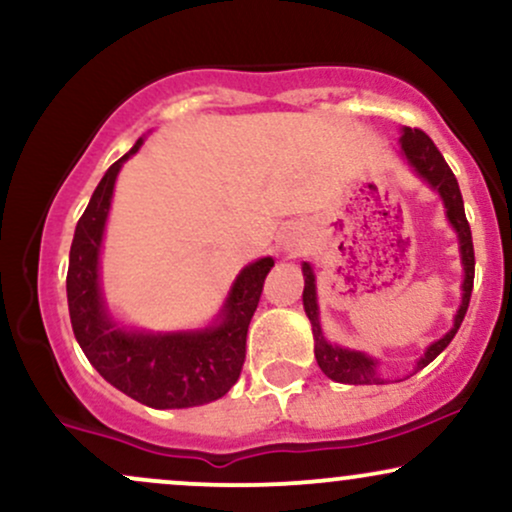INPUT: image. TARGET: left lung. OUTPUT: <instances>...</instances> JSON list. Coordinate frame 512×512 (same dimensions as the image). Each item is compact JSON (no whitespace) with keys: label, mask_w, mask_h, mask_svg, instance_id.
<instances>
[{"label":"left lung","mask_w":512,"mask_h":512,"mask_svg":"<svg viewBox=\"0 0 512 512\" xmlns=\"http://www.w3.org/2000/svg\"><path fill=\"white\" fill-rule=\"evenodd\" d=\"M402 151L411 163V168L424 178L433 190L440 192L445 204V214H448V221L455 228L457 240H460V252H462V267H464V281H462V303L460 310L455 315V325L452 330L445 334L443 339L433 342L426 349V354L419 358L416 363V370L426 368L428 363L436 358L440 351L445 349L452 342L457 330H460L464 315H467L469 298H472V286H474V245H472V231H469L467 216H464V202L460 185H457L455 173H452L448 163H445L443 154L438 151V146L431 142L426 132L421 129L404 127L402 134ZM303 276H305V289H303V308L305 315H308L310 325H313V337H315V358L317 366L322 368V373L327 378L337 380V383L346 385H383L385 380L378 375V361L361 354V351L342 349V346H332L322 337L320 327V310H317V291H315V274L310 269L308 262H303Z\"/></svg>","instance_id":"obj_1"}]
</instances>
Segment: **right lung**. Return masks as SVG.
<instances>
[{"label": "right lung", "instance_id": "obj_1", "mask_svg": "<svg viewBox=\"0 0 512 512\" xmlns=\"http://www.w3.org/2000/svg\"><path fill=\"white\" fill-rule=\"evenodd\" d=\"M142 139L105 170L91 202L76 223L69 250L67 301L76 342L110 385L154 409H185L214 402L238 383L245 363V337L272 257L248 264L231 286L216 325L199 332H127L105 310L98 284L103 228L122 163Z\"/></svg>", "mask_w": 512, "mask_h": 512}]
</instances>
